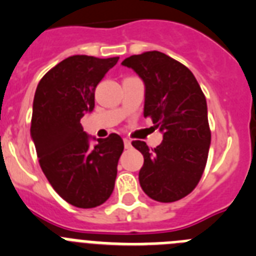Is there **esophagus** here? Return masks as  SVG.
Returning <instances> with one entry per match:
<instances>
[{"mask_svg":"<svg viewBox=\"0 0 256 256\" xmlns=\"http://www.w3.org/2000/svg\"><path fill=\"white\" fill-rule=\"evenodd\" d=\"M124 148H132V142H130V140L124 138Z\"/></svg>","mask_w":256,"mask_h":256,"instance_id":"34e87169","label":"esophagus"}]
</instances>
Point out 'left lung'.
I'll use <instances>...</instances> for the list:
<instances>
[{"label":"left lung","mask_w":256,"mask_h":256,"mask_svg":"<svg viewBox=\"0 0 256 256\" xmlns=\"http://www.w3.org/2000/svg\"><path fill=\"white\" fill-rule=\"evenodd\" d=\"M122 65L144 84V118L162 133L154 150L133 141L144 155L140 184L148 198L173 202L198 186L210 148L206 98L191 70L162 52L150 51L126 58Z\"/></svg>","instance_id":"8db88e82"}]
</instances>
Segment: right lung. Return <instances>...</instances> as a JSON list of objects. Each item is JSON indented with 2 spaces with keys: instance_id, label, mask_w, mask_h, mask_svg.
Wrapping results in <instances>:
<instances>
[{
  "instance_id": "1",
  "label": "right lung",
  "mask_w": 256,
  "mask_h": 256,
  "mask_svg": "<svg viewBox=\"0 0 256 256\" xmlns=\"http://www.w3.org/2000/svg\"><path fill=\"white\" fill-rule=\"evenodd\" d=\"M119 58L74 55L58 62L38 83L30 137L40 168L56 192L73 206L90 209L112 194L124 150L120 136L96 138L80 119L94 108V90ZM96 144L90 146V141Z\"/></svg>"
}]
</instances>
